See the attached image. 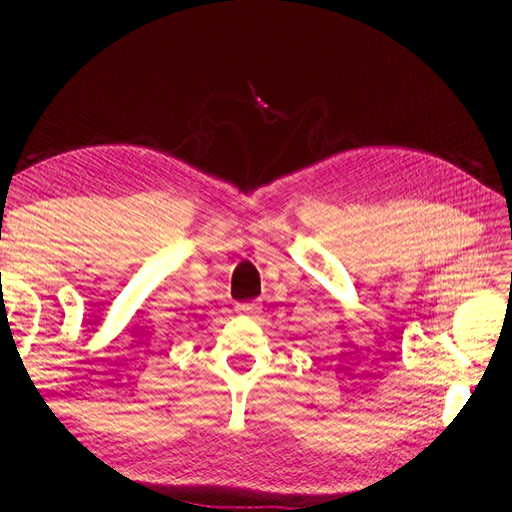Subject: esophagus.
<instances>
[{
  "label": "esophagus",
  "instance_id": "1",
  "mask_svg": "<svg viewBox=\"0 0 512 512\" xmlns=\"http://www.w3.org/2000/svg\"><path fill=\"white\" fill-rule=\"evenodd\" d=\"M237 312L243 314V316H256V314H260V305L254 303V301L239 303V305H237Z\"/></svg>",
  "mask_w": 512,
  "mask_h": 512
}]
</instances>
